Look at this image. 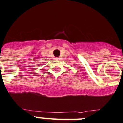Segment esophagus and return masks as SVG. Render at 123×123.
I'll list each match as a JSON object with an SVG mask.
<instances>
[{
  "mask_svg": "<svg viewBox=\"0 0 123 123\" xmlns=\"http://www.w3.org/2000/svg\"><path fill=\"white\" fill-rule=\"evenodd\" d=\"M55 59H59V57H56V58H55Z\"/></svg>",
  "mask_w": 123,
  "mask_h": 123,
  "instance_id": "obj_1",
  "label": "esophagus"
}]
</instances>
